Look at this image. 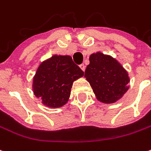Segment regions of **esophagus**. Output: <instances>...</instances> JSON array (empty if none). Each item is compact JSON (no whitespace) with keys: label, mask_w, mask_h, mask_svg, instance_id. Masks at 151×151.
I'll return each mask as SVG.
<instances>
[{"label":"esophagus","mask_w":151,"mask_h":151,"mask_svg":"<svg viewBox=\"0 0 151 151\" xmlns=\"http://www.w3.org/2000/svg\"><path fill=\"white\" fill-rule=\"evenodd\" d=\"M79 68L82 69L83 71L84 72V70H85V66H84V64H81V65H79Z\"/></svg>","instance_id":"esophagus-1"}]
</instances>
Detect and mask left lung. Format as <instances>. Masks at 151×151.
Segmentation results:
<instances>
[{
	"mask_svg": "<svg viewBox=\"0 0 151 151\" xmlns=\"http://www.w3.org/2000/svg\"><path fill=\"white\" fill-rule=\"evenodd\" d=\"M96 99L112 104L122 98L129 88L128 71L116 58L101 51L89 56V64L84 72Z\"/></svg>",
	"mask_w": 151,
	"mask_h": 151,
	"instance_id": "8db88e82",
	"label": "left lung"
}]
</instances>
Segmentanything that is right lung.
I'll use <instances>...</instances> for the list:
<instances>
[{"label": "right lung", "mask_w": 151, "mask_h": 151, "mask_svg": "<svg viewBox=\"0 0 151 151\" xmlns=\"http://www.w3.org/2000/svg\"><path fill=\"white\" fill-rule=\"evenodd\" d=\"M83 76V72L71 56L55 54L38 67L32 89L44 106L59 108L68 103L73 83Z\"/></svg>", "instance_id": "obj_1"}]
</instances>
